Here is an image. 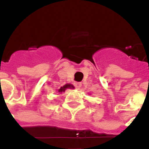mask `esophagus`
<instances>
[{
	"label": "esophagus",
	"instance_id": "1",
	"mask_svg": "<svg viewBox=\"0 0 149 149\" xmlns=\"http://www.w3.org/2000/svg\"><path fill=\"white\" fill-rule=\"evenodd\" d=\"M74 86L77 89H79L80 87H81L82 86V84L81 83H79V82H75L74 83Z\"/></svg>",
	"mask_w": 149,
	"mask_h": 149
}]
</instances>
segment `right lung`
<instances>
[{
	"label": "right lung",
	"instance_id": "right-lung-1",
	"mask_svg": "<svg viewBox=\"0 0 149 149\" xmlns=\"http://www.w3.org/2000/svg\"><path fill=\"white\" fill-rule=\"evenodd\" d=\"M67 89H74V86H73V85H72V84H66L65 85H64L63 86H61L60 88L58 89V93H62L63 92L64 93L65 91V90H67Z\"/></svg>",
	"mask_w": 149,
	"mask_h": 149
}]
</instances>
